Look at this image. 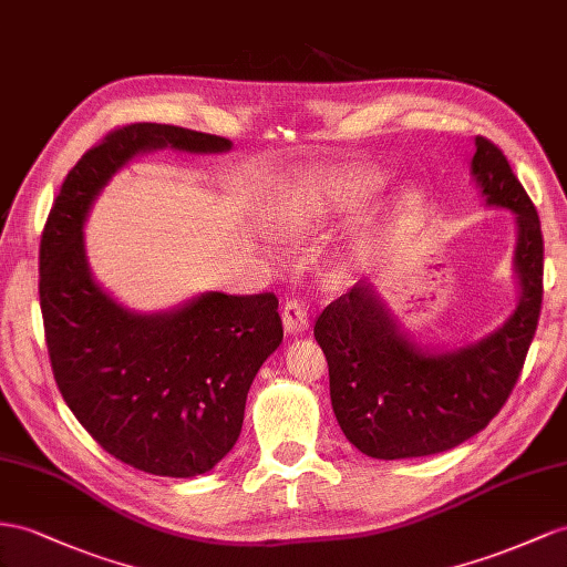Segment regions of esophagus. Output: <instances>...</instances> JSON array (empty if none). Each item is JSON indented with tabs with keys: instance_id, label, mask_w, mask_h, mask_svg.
<instances>
[{
	"instance_id": "1",
	"label": "esophagus",
	"mask_w": 567,
	"mask_h": 567,
	"mask_svg": "<svg viewBox=\"0 0 567 567\" xmlns=\"http://www.w3.org/2000/svg\"><path fill=\"white\" fill-rule=\"evenodd\" d=\"M282 326L287 336H301L309 330V313L303 309V303L297 299H289L282 309Z\"/></svg>"
}]
</instances>
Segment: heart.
<instances>
[{"instance_id": "b5f03b06", "label": "heart", "mask_w": 567, "mask_h": 567, "mask_svg": "<svg viewBox=\"0 0 567 567\" xmlns=\"http://www.w3.org/2000/svg\"><path fill=\"white\" fill-rule=\"evenodd\" d=\"M385 182V169L357 165L326 177H303L282 184L264 206L266 229L280 239H313L342 206L375 196Z\"/></svg>"}]
</instances>
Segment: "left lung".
Returning <instances> with one entry per match:
<instances>
[{
    "mask_svg": "<svg viewBox=\"0 0 567 567\" xmlns=\"http://www.w3.org/2000/svg\"><path fill=\"white\" fill-rule=\"evenodd\" d=\"M470 172L486 206L515 217L519 295L503 326L457 347L424 344L371 282H357L316 321L332 412L347 441L369 457H424L472 439L501 412L525 364L544 295L539 215L505 155L482 136Z\"/></svg>",
    "mask_w": 567,
    "mask_h": 567,
    "instance_id": "1",
    "label": "left lung"
}]
</instances>
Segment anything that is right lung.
Returning <instances> with one entry per match:
<instances>
[{
	"label": "right lung",
	"mask_w": 567,
	"mask_h": 567,
	"mask_svg": "<svg viewBox=\"0 0 567 567\" xmlns=\"http://www.w3.org/2000/svg\"><path fill=\"white\" fill-rule=\"evenodd\" d=\"M231 151V141L169 124H128L66 174L40 241V309L54 381L69 410L124 464L155 476L210 472L231 447L246 395L282 342L275 295L200 292L167 311L124 307L95 280L85 220L138 155Z\"/></svg>",
	"instance_id": "obj_1"
}]
</instances>
